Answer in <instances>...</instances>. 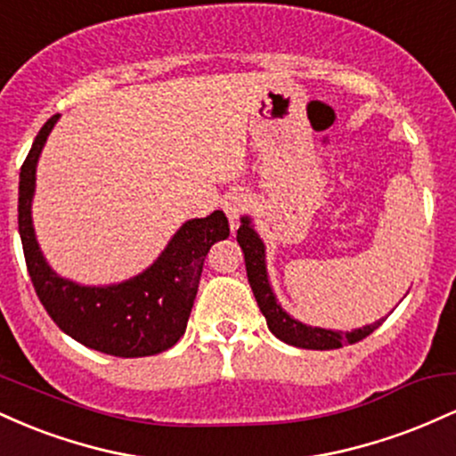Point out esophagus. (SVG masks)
I'll use <instances>...</instances> for the list:
<instances>
[{
  "mask_svg": "<svg viewBox=\"0 0 456 456\" xmlns=\"http://www.w3.org/2000/svg\"><path fill=\"white\" fill-rule=\"evenodd\" d=\"M250 208V195L244 191H235L224 195L223 199V210L229 216V221L235 223L242 214Z\"/></svg>",
  "mask_w": 456,
  "mask_h": 456,
  "instance_id": "34e87169",
  "label": "esophagus"
}]
</instances>
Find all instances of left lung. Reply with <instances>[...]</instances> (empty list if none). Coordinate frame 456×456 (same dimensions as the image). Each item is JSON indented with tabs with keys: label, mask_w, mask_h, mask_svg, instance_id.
I'll return each mask as SVG.
<instances>
[{
	"label": "left lung",
	"mask_w": 456,
	"mask_h": 456,
	"mask_svg": "<svg viewBox=\"0 0 456 456\" xmlns=\"http://www.w3.org/2000/svg\"><path fill=\"white\" fill-rule=\"evenodd\" d=\"M238 244L242 246L244 261H246V276H248L250 289H253L255 300L265 315L270 332L282 343L294 345L302 349H338L343 345H352L362 341V338L373 334L384 319L370 323V326L352 330V332H341V330H326V328H311L306 323L297 322L291 315L282 311L279 302H276L274 291H272L268 281V270H265V246L261 242L257 232L250 224V218L244 216L242 224L238 229Z\"/></svg>",
	"instance_id": "obj_1"
}]
</instances>
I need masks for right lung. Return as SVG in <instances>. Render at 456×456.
Wrapping results in <instances>:
<instances>
[{"label":"right lung","mask_w":456,"mask_h":456,"mask_svg":"<svg viewBox=\"0 0 456 456\" xmlns=\"http://www.w3.org/2000/svg\"><path fill=\"white\" fill-rule=\"evenodd\" d=\"M57 119L60 113L36 134L19 175V233L36 296L60 330L86 347L118 358L165 352L184 334L206 255L229 238L227 216L216 210L184 223L148 270L119 285L83 287L61 279L45 261L31 224L36 165Z\"/></svg>","instance_id":"right-lung-1"}]
</instances>
